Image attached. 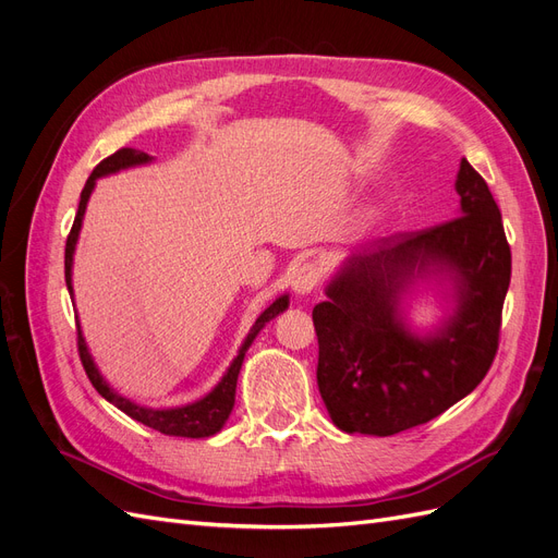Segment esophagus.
Here are the masks:
<instances>
[{
    "instance_id": "1",
    "label": "esophagus",
    "mask_w": 558,
    "mask_h": 558,
    "mask_svg": "<svg viewBox=\"0 0 558 558\" xmlns=\"http://www.w3.org/2000/svg\"><path fill=\"white\" fill-rule=\"evenodd\" d=\"M318 279H320V275H318L316 263H302V265L298 267V272L293 275V289H295L300 295L312 293V291L316 289V286H318Z\"/></svg>"
}]
</instances>
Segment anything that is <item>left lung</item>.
Listing matches in <instances>:
<instances>
[{"label":"left lung","instance_id":"8db88e82","mask_svg":"<svg viewBox=\"0 0 558 558\" xmlns=\"http://www.w3.org/2000/svg\"><path fill=\"white\" fill-rule=\"evenodd\" d=\"M461 216L384 238L349 258L312 312L316 381L332 424L344 433L396 435L440 416L492 367L512 253L502 216L482 174L461 160ZM451 268L460 307L435 338L401 324L399 300L414 276Z\"/></svg>","mask_w":558,"mask_h":558}]
</instances>
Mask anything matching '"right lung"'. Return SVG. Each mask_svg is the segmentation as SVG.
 Masks as SVG:
<instances>
[{"instance_id": "obj_1", "label": "right lung", "mask_w": 558, "mask_h": 558, "mask_svg": "<svg viewBox=\"0 0 558 558\" xmlns=\"http://www.w3.org/2000/svg\"><path fill=\"white\" fill-rule=\"evenodd\" d=\"M150 158L142 150H134V148H121L116 150L113 156L105 158L99 162L93 174L88 177L86 185H83L81 191V202H78V211L74 218V226L70 230V238H66V246H64V281H66V289H70L72 295V260H74V246L78 240V230L83 223V214H86V205H88V197L95 189V181L105 174H113L118 170H125V167L132 165H142L148 162ZM289 307V295H281L279 300H275L272 305H269L256 320V326L251 328V332L246 335V340L238 353V359L232 361V365L228 367V373L223 375V379L218 381V386L209 396H205L202 400L193 402V404H185V408H174V410H148V408H140V404L130 402L128 398L118 396L113 388H109V384L102 379V375L97 373V367L90 359L86 340H83L81 328L76 326V344H78V356L83 363V369H86V375L90 379V384L97 388V393L107 398L111 404H116L118 410L125 412L128 416H132L134 421H140V424L154 428L162 435H174V437H209L214 433H218L223 428V424L228 421L230 412H232V404H234V388H238V377H240V367L244 361V353L251 347V342L256 340V335L263 330V326L267 320H272L279 312H283Z\"/></svg>"}]
</instances>
